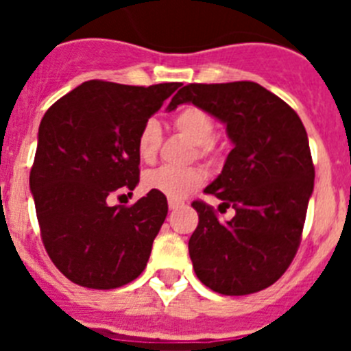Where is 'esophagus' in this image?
Instances as JSON below:
<instances>
[{"label": "esophagus", "instance_id": "esophagus-1", "mask_svg": "<svg viewBox=\"0 0 351 351\" xmlns=\"http://www.w3.org/2000/svg\"><path fill=\"white\" fill-rule=\"evenodd\" d=\"M184 206V202H179V200H169V209L170 210H178Z\"/></svg>", "mask_w": 351, "mask_h": 351}]
</instances>
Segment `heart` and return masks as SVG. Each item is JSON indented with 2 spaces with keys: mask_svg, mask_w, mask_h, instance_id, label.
Listing matches in <instances>:
<instances>
[{
  "mask_svg": "<svg viewBox=\"0 0 351 351\" xmlns=\"http://www.w3.org/2000/svg\"><path fill=\"white\" fill-rule=\"evenodd\" d=\"M176 132L181 133L191 144H195V156L209 160L214 154V135H216V123L213 116L200 107L186 105L176 112L172 119ZM161 144V128L158 121H145L144 126L138 132L137 137V154L144 163L154 161L158 149ZM204 182L202 172L198 169H170V167H160V169L149 170L142 178L144 190L167 197L169 200H182L195 190L200 188Z\"/></svg>",
  "mask_w": 351,
  "mask_h": 351,
  "instance_id": "1",
  "label": "heart"
}]
</instances>
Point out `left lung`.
Segmentation results:
<instances>
[{"label": "left lung", "instance_id": "1", "mask_svg": "<svg viewBox=\"0 0 351 351\" xmlns=\"http://www.w3.org/2000/svg\"><path fill=\"white\" fill-rule=\"evenodd\" d=\"M193 104L226 126L234 144L206 193L235 209L221 223L195 200L198 226L190 237L195 274L221 295H247L280 280L300 244L315 186L308 133L297 112L250 80L188 84L167 110Z\"/></svg>", "mask_w": 351, "mask_h": 351}]
</instances>
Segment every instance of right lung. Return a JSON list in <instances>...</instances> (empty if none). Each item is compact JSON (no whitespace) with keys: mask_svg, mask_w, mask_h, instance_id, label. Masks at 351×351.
Listing matches in <instances>:
<instances>
[{"mask_svg":"<svg viewBox=\"0 0 351 351\" xmlns=\"http://www.w3.org/2000/svg\"><path fill=\"white\" fill-rule=\"evenodd\" d=\"M179 86L88 80L43 116L29 188L43 246L73 283L119 288L147 265L167 198L149 191L130 207L107 198L135 190L138 132Z\"/></svg>","mask_w":351,"mask_h":351,"instance_id":"1","label":"right lung"}]
</instances>
